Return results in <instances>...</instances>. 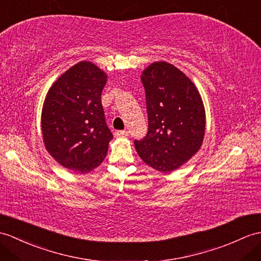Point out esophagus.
<instances>
[{"instance_id":"34e87169","label":"esophagus","mask_w":261,"mask_h":261,"mask_svg":"<svg viewBox=\"0 0 261 261\" xmlns=\"http://www.w3.org/2000/svg\"><path fill=\"white\" fill-rule=\"evenodd\" d=\"M114 135H116L117 137H126V136H129V132L126 130H118L114 132Z\"/></svg>"}]
</instances>
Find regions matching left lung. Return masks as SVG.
<instances>
[{"label":"left lung","mask_w":261,"mask_h":261,"mask_svg":"<svg viewBox=\"0 0 261 261\" xmlns=\"http://www.w3.org/2000/svg\"><path fill=\"white\" fill-rule=\"evenodd\" d=\"M148 132L135 140L139 156L148 166L170 172L201 147L205 116L201 96L189 77L167 62L143 71Z\"/></svg>","instance_id":"1"}]
</instances>
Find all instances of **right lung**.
<instances>
[{"label": "right lung", "instance_id": "right-lung-1", "mask_svg": "<svg viewBox=\"0 0 261 261\" xmlns=\"http://www.w3.org/2000/svg\"><path fill=\"white\" fill-rule=\"evenodd\" d=\"M107 75L82 61L60 76L48 90L42 110L46 150L60 165L87 173L105 160L113 135L101 105Z\"/></svg>", "mask_w": 261, "mask_h": 261}]
</instances>
